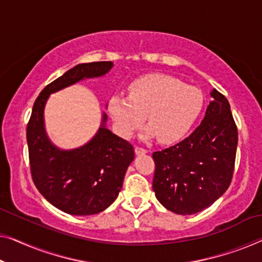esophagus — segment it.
<instances>
[{"instance_id": "34e87169", "label": "esophagus", "mask_w": 262, "mask_h": 262, "mask_svg": "<svg viewBox=\"0 0 262 262\" xmlns=\"http://www.w3.org/2000/svg\"><path fill=\"white\" fill-rule=\"evenodd\" d=\"M135 153H136V155L146 154V153H148V149H146V148H143V147L136 146V147H135Z\"/></svg>"}]
</instances>
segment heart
Wrapping results in <instances>:
<instances>
[{"instance_id": "b5f03b06", "label": "heart", "mask_w": 262, "mask_h": 262, "mask_svg": "<svg viewBox=\"0 0 262 262\" xmlns=\"http://www.w3.org/2000/svg\"><path fill=\"white\" fill-rule=\"evenodd\" d=\"M204 96L177 77L148 74L133 81L129 95H114L108 111L120 135L129 136L147 115L146 136L156 135L162 143L180 141L199 118Z\"/></svg>"}]
</instances>
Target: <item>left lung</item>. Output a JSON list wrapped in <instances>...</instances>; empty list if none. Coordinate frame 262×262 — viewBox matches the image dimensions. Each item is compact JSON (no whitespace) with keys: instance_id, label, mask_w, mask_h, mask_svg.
Masks as SVG:
<instances>
[{"instance_id":"8db88e82","label":"left lung","mask_w":262,"mask_h":262,"mask_svg":"<svg viewBox=\"0 0 262 262\" xmlns=\"http://www.w3.org/2000/svg\"><path fill=\"white\" fill-rule=\"evenodd\" d=\"M205 119L188 138L154 151L153 189L163 207L190 215L213 205L231 185L237 128L228 100L216 89Z\"/></svg>"}]
</instances>
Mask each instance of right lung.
Listing matches in <instances>:
<instances>
[{
	"label": "right lung",
	"mask_w": 262,
	"mask_h": 262,
	"mask_svg": "<svg viewBox=\"0 0 262 262\" xmlns=\"http://www.w3.org/2000/svg\"><path fill=\"white\" fill-rule=\"evenodd\" d=\"M111 61L77 64L46 85L35 100L27 124L29 165L33 181L47 201L72 215H92L111 206L122 188L123 178L134 160V148L104 127L83 147L61 150L47 138L43 122L46 101L52 93L84 77L102 76Z\"/></svg>",
	"instance_id": "right-lung-1"
}]
</instances>
